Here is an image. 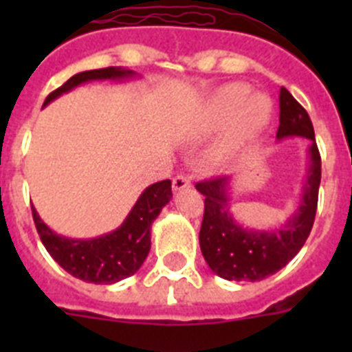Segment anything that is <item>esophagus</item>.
Segmentation results:
<instances>
[{
  "label": "esophagus",
  "instance_id": "obj_1",
  "mask_svg": "<svg viewBox=\"0 0 352 352\" xmlns=\"http://www.w3.org/2000/svg\"><path fill=\"white\" fill-rule=\"evenodd\" d=\"M190 186H192L190 178H188V176H185V174H178V176L173 179V188L176 192L186 190V188H190Z\"/></svg>",
  "mask_w": 352,
  "mask_h": 352
}]
</instances>
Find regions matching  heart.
<instances>
[{
    "label": "heart",
    "mask_w": 352,
    "mask_h": 352,
    "mask_svg": "<svg viewBox=\"0 0 352 352\" xmlns=\"http://www.w3.org/2000/svg\"><path fill=\"white\" fill-rule=\"evenodd\" d=\"M247 95L243 86H226L208 104V121L211 125H222L229 120L222 151H232L252 133L263 129L270 121L272 102L268 96L254 93Z\"/></svg>",
    "instance_id": "1"
}]
</instances>
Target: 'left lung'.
Listing matches in <instances>:
<instances>
[{
    "label": "left lung",
    "instance_id": "1",
    "mask_svg": "<svg viewBox=\"0 0 352 352\" xmlns=\"http://www.w3.org/2000/svg\"><path fill=\"white\" fill-rule=\"evenodd\" d=\"M280 125L276 139L305 138L310 141L309 173L296 213L273 231L241 227L229 213L227 176L195 185L204 195V217L199 232L201 252L211 272L226 280L257 282L282 270L296 256L312 231L321 183V155L310 116L285 88L280 89Z\"/></svg>",
    "mask_w": 352,
    "mask_h": 352
}]
</instances>
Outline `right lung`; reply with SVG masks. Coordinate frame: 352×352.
Returning <instances> with one entry per match:
<instances>
[{
    "mask_svg": "<svg viewBox=\"0 0 352 352\" xmlns=\"http://www.w3.org/2000/svg\"><path fill=\"white\" fill-rule=\"evenodd\" d=\"M132 76H135L132 70H125L121 67L80 72L70 77L63 86L49 93L43 107L60 95L88 80H114ZM170 197H173L170 179L149 185L138 199V203L133 204L125 222L116 231L93 239H70L56 234L42 222L35 208L31 206V211L43 247L47 248L52 259L65 272L91 284H116L133 275L142 266L151 247V234H149L151 223L160 214L162 208L169 203Z\"/></svg>",
    "mask_w": 352,
    "mask_h": 352,
    "instance_id": "right-lung-1",
    "label": "right lung"
}]
</instances>
